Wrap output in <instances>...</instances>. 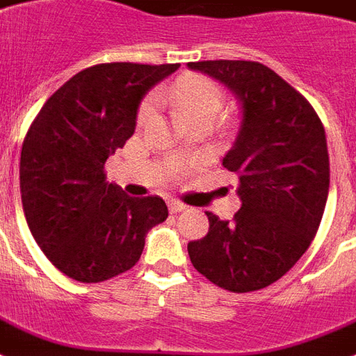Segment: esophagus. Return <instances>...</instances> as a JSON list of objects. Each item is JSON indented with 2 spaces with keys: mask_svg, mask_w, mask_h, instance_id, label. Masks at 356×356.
Wrapping results in <instances>:
<instances>
[{
  "mask_svg": "<svg viewBox=\"0 0 356 356\" xmlns=\"http://www.w3.org/2000/svg\"><path fill=\"white\" fill-rule=\"evenodd\" d=\"M169 209L170 213H180V211L187 209V206L184 202H180V200H169Z\"/></svg>",
  "mask_w": 356,
  "mask_h": 356,
  "instance_id": "1",
  "label": "esophagus"
}]
</instances>
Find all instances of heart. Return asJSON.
<instances>
[{"label":"heart","mask_w":356,"mask_h":356,"mask_svg":"<svg viewBox=\"0 0 356 356\" xmlns=\"http://www.w3.org/2000/svg\"><path fill=\"white\" fill-rule=\"evenodd\" d=\"M169 98L175 100L186 113L193 124L198 120H211L221 113L225 107V90L216 79L187 74L176 79V83L169 89ZM154 102L148 100L143 104L139 111V120L145 122L152 117Z\"/></svg>","instance_id":"b5f03b06"}]
</instances>
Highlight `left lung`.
<instances>
[{
    "label": "left lung",
    "instance_id": "left-lung-1",
    "mask_svg": "<svg viewBox=\"0 0 356 356\" xmlns=\"http://www.w3.org/2000/svg\"><path fill=\"white\" fill-rule=\"evenodd\" d=\"M189 68L225 83L241 102V126L222 167L238 175L232 221L206 211L209 230L189 241L209 282L247 293L277 282L312 243L329 195L325 128L310 102L256 60H198Z\"/></svg>",
    "mask_w": 356,
    "mask_h": 356
}]
</instances>
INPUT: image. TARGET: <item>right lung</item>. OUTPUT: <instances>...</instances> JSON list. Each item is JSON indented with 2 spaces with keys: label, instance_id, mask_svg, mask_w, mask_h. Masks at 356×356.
Listing matches in <instances>:
<instances>
[{
  "label": "right lung",
  "instance_id": "obj_1",
  "mask_svg": "<svg viewBox=\"0 0 356 356\" xmlns=\"http://www.w3.org/2000/svg\"><path fill=\"white\" fill-rule=\"evenodd\" d=\"M178 66H89L49 96L27 129L22 206L40 250L66 277L92 284L128 271L148 230L169 217L161 197H129L106 181L104 165L134 135L143 96Z\"/></svg>",
  "mask_w": 356,
  "mask_h": 356
}]
</instances>
